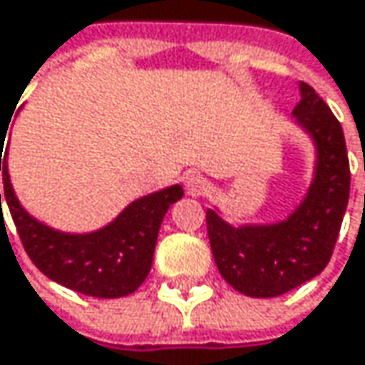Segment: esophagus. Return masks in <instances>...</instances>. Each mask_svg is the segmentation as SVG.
Segmentation results:
<instances>
[{
	"label": "esophagus",
	"mask_w": 365,
	"mask_h": 365,
	"mask_svg": "<svg viewBox=\"0 0 365 365\" xmlns=\"http://www.w3.org/2000/svg\"><path fill=\"white\" fill-rule=\"evenodd\" d=\"M209 187V182L207 178H202L200 173H190L185 175V192L190 196H202Z\"/></svg>",
	"instance_id": "obj_1"
}]
</instances>
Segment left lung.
<instances>
[{
  "mask_svg": "<svg viewBox=\"0 0 365 365\" xmlns=\"http://www.w3.org/2000/svg\"><path fill=\"white\" fill-rule=\"evenodd\" d=\"M296 122L311 135L315 178L298 209L277 224L230 226L207 209V232L222 277L252 298L281 296L328 266L349 202L351 171L342 126L313 86L300 82Z\"/></svg>",
  "mask_w": 365,
  "mask_h": 365,
  "instance_id": "left-lung-1",
  "label": "left lung"
}]
</instances>
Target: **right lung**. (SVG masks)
<instances>
[{"instance_id": "right-lung-1", "label": "right lung", "mask_w": 365, "mask_h": 365, "mask_svg": "<svg viewBox=\"0 0 365 365\" xmlns=\"http://www.w3.org/2000/svg\"><path fill=\"white\" fill-rule=\"evenodd\" d=\"M6 126H10V122ZM6 126L0 128L4 194L21 243L31 262L48 279L84 296L122 298L133 294L145 281L152 268L163 217L169 207L183 196L182 185H171L133 200L101 230L86 235L58 232L31 217L21 207L12 190L8 175V156L4 154L1 158V143L6 141L4 135L8 133Z\"/></svg>"}]
</instances>
